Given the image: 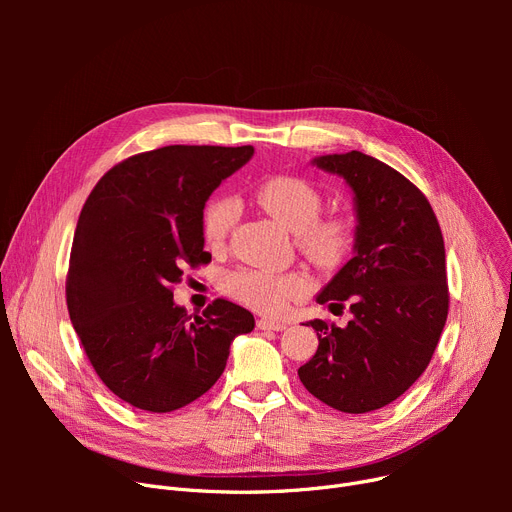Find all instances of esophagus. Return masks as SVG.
Wrapping results in <instances>:
<instances>
[{"instance_id":"esophagus-1","label":"esophagus","mask_w":512,"mask_h":512,"mask_svg":"<svg viewBox=\"0 0 512 512\" xmlns=\"http://www.w3.org/2000/svg\"><path fill=\"white\" fill-rule=\"evenodd\" d=\"M257 328L259 330H272V332H282L286 330V324H282V321H276V319H267V317H261L257 321Z\"/></svg>"}]
</instances>
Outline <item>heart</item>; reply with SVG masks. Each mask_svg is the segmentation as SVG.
<instances>
[{
    "instance_id": "heart-1",
    "label": "heart",
    "mask_w": 512,
    "mask_h": 512,
    "mask_svg": "<svg viewBox=\"0 0 512 512\" xmlns=\"http://www.w3.org/2000/svg\"><path fill=\"white\" fill-rule=\"evenodd\" d=\"M255 201L292 234H299L301 249L319 265L332 267L344 259L353 245V228L342 218L317 220L321 197L297 176H272L257 184ZM238 220V205L230 197L209 201L203 213L207 245L222 247ZM309 280L301 272L240 270L230 276L228 290L242 303L263 313H282L290 301L307 294Z\"/></svg>"
}]
</instances>
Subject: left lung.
I'll return each instance as SVG.
<instances>
[{
  "label": "left lung",
  "mask_w": 512,
  "mask_h": 512,
  "mask_svg": "<svg viewBox=\"0 0 512 512\" xmlns=\"http://www.w3.org/2000/svg\"><path fill=\"white\" fill-rule=\"evenodd\" d=\"M353 193V257L315 297L351 303L344 328L311 319L317 351L303 386L342 413H369L405 394L432 361L448 315L444 238L432 205L405 176L361 151L313 157Z\"/></svg>",
  "instance_id": "obj_1"
}]
</instances>
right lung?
<instances>
[{
	"label": "right lung",
	"instance_id": "1",
	"mask_svg": "<svg viewBox=\"0 0 512 512\" xmlns=\"http://www.w3.org/2000/svg\"><path fill=\"white\" fill-rule=\"evenodd\" d=\"M253 153L251 145H170L128 157L80 211L70 319L101 382L132 407L170 413L197 400L224 373L232 340L255 328L230 301L188 315L172 292L184 265L211 261L205 203Z\"/></svg>",
	"mask_w": 512,
	"mask_h": 512
}]
</instances>
